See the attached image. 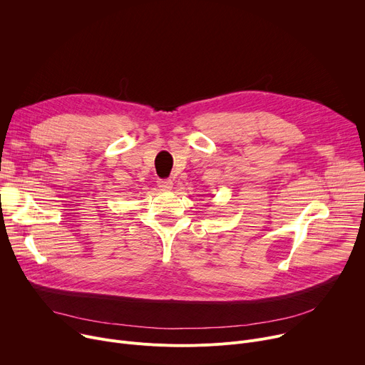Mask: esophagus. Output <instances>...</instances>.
I'll list each match as a JSON object with an SVG mask.
<instances>
[{
    "mask_svg": "<svg viewBox=\"0 0 365 365\" xmlns=\"http://www.w3.org/2000/svg\"><path fill=\"white\" fill-rule=\"evenodd\" d=\"M157 185H158V187L161 190H170L173 187V182L170 179H160L157 182Z\"/></svg>",
    "mask_w": 365,
    "mask_h": 365,
    "instance_id": "34e87169",
    "label": "esophagus"
}]
</instances>
